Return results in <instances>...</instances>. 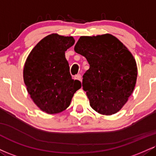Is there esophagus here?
Listing matches in <instances>:
<instances>
[{"label":"esophagus","instance_id":"34e87169","mask_svg":"<svg viewBox=\"0 0 156 156\" xmlns=\"http://www.w3.org/2000/svg\"><path fill=\"white\" fill-rule=\"evenodd\" d=\"M75 79L78 80H80V81H81V80H82L81 75H80V74H78V75H76V76H75Z\"/></svg>","mask_w":156,"mask_h":156}]
</instances>
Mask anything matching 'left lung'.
<instances>
[{"label": "left lung", "mask_w": 156, "mask_h": 156, "mask_svg": "<svg viewBox=\"0 0 156 156\" xmlns=\"http://www.w3.org/2000/svg\"><path fill=\"white\" fill-rule=\"evenodd\" d=\"M74 49L90 65L82 82L90 105L102 115L119 112L136 84L137 67L132 54L110 34L81 36Z\"/></svg>", "instance_id": "8db88e82"}]
</instances>
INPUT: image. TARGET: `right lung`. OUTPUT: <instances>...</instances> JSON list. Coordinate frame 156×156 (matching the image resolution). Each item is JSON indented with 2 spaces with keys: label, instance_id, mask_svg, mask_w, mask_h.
<instances>
[{
  "label": "right lung",
  "instance_id": "right-lung-1",
  "mask_svg": "<svg viewBox=\"0 0 156 156\" xmlns=\"http://www.w3.org/2000/svg\"><path fill=\"white\" fill-rule=\"evenodd\" d=\"M74 43L73 37L48 35L33 48L24 64L23 77L28 93L46 113L65 110L81 87L79 80L72 78L65 54Z\"/></svg>",
  "mask_w": 156,
  "mask_h": 156
}]
</instances>
